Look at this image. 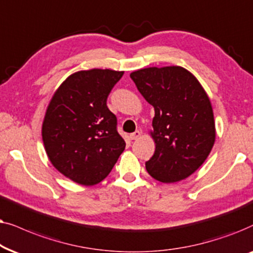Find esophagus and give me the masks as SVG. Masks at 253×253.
I'll list each match as a JSON object with an SVG mask.
<instances>
[{
	"label": "esophagus",
	"instance_id": "esophagus-1",
	"mask_svg": "<svg viewBox=\"0 0 253 253\" xmlns=\"http://www.w3.org/2000/svg\"><path fill=\"white\" fill-rule=\"evenodd\" d=\"M140 135H141V132H140V130H135V132L130 134L129 137H130V140H136V139H139Z\"/></svg>",
	"mask_w": 253,
	"mask_h": 253
}]
</instances>
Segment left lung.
I'll return each instance as SVG.
<instances>
[{
	"mask_svg": "<svg viewBox=\"0 0 253 253\" xmlns=\"http://www.w3.org/2000/svg\"><path fill=\"white\" fill-rule=\"evenodd\" d=\"M130 79L155 110L150 135L156 148L146 162L148 173L161 183L190 177L206 161L216 136L210 97L179 66L139 69Z\"/></svg>",
	"mask_w": 253,
	"mask_h": 253,
	"instance_id": "obj_1",
	"label": "left lung"
}]
</instances>
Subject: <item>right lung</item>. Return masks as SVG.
Masks as SVG:
<instances>
[{
	"label": "right lung",
	"instance_id": "right-lung-1",
	"mask_svg": "<svg viewBox=\"0 0 253 253\" xmlns=\"http://www.w3.org/2000/svg\"><path fill=\"white\" fill-rule=\"evenodd\" d=\"M124 72L80 70L63 81L50 99L42 135L50 163L84 186L105 179L126 143L106 99Z\"/></svg>",
	"mask_w": 253,
	"mask_h": 253
}]
</instances>
